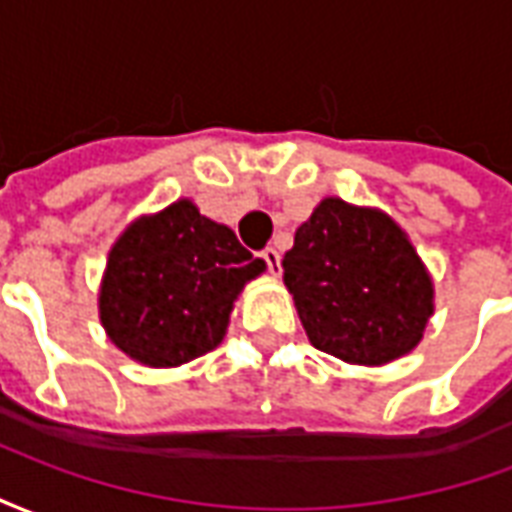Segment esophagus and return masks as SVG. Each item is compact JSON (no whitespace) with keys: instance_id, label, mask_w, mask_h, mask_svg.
Returning a JSON list of instances; mask_svg holds the SVG:
<instances>
[{"instance_id":"34e87169","label":"esophagus","mask_w":512,"mask_h":512,"mask_svg":"<svg viewBox=\"0 0 512 512\" xmlns=\"http://www.w3.org/2000/svg\"><path fill=\"white\" fill-rule=\"evenodd\" d=\"M260 257L266 260V266H268V271H271V277H279V274H282V266H279V252L274 249V246L263 249V252H260Z\"/></svg>"}]
</instances>
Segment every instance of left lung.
Masks as SVG:
<instances>
[{
  "mask_svg": "<svg viewBox=\"0 0 512 512\" xmlns=\"http://www.w3.org/2000/svg\"><path fill=\"white\" fill-rule=\"evenodd\" d=\"M282 268L310 343L348 365L411 354L436 312L425 260L381 208L323 197Z\"/></svg>",
  "mask_w": 512,
  "mask_h": 512,
  "instance_id": "8db88e82",
  "label": "left lung"
}]
</instances>
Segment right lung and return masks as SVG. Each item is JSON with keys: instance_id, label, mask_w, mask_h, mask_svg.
<instances>
[{"instance_id": "1", "label": "right lung", "mask_w": 512, "mask_h": 512, "mask_svg": "<svg viewBox=\"0 0 512 512\" xmlns=\"http://www.w3.org/2000/svg\"><path fill=\"white\" fill-rule=\"evenodd\" d=\"M263 271L266 260L183 197L117 235L98 288V318L128 359L180 367L222 343L241 290Z\"/></svg>"}]
</instances>
